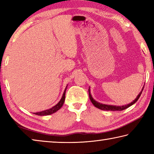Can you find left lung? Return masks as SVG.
I'll use <instances>...</instances> for the list:
<instances>
[{
    "mask_svg": "<svg viewBox=\"0 0 154 154\" xmlns=\"http://www.w3.org/2000/svg\"><path fill=\"white\" fill-rule=\"evenodd\" d=\"M143 88H144V86L143 87V89L141 90V92H140L139 94V95L137 96V98H135V100H133V102H132L131 103L128 104V105H123V106L108 105H105V104H102V103H98V102H97V101H96L94 99L92 98V95H91V94H90V88H89V90H88V92H89V97H90L91 102H92V103L96 106V107H97L98 109H101V110H104V111H122V110H124V109H126L127 108H128L129 106H132V105H134V104L136 103L138 100H139V97H140V95H141V94H142V92H143Z\"/></svg>",
    "mask_w": 154,
    "mask_h": 154,
    "instance_id": "1",
    "label": "left lung"
}]
</instances>
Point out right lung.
<instances>
[{
  "label": "right lung",
  "mask_w": 154,
  "mask_h": 154,
  "mask_svg": "<svg viewBox=\"0 0 154 154\" xmlns=\"http://www.w3.org/2000/svg\"><path fill=\"white\" fill-rule=\"evenodd\" d=\"M66 88H65L64 90V92L63 93V95L62 96V98L60 99V100L59 101L58 104H56L55 106H54L53 107H51V109H47V110L45 111H40V112H37V113H34V114L35 115H37V116H48V115H51L52 113H55L57 111H58L60 109L62 105H63V104L64 103V100H65V94H66Z\"/></svg>",
  "instance_id": "1"
}]
</instances>
